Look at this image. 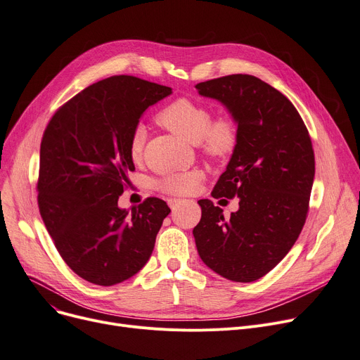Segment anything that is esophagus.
<instances>
[{
    "label": "esophagus",
    "mask_w": 360,
    "mask_h": 360,
    "mask_svg": "<svg viewBox=\"0 0 360 360\" xmlns=\"http://www.w3.org/2000/svg\"><path fill=\"white\" fill-rule=\"evenodd\" d=\"M182 202H184V200H179V198H170L169 200V205H170V209H172V212H175Z\"/></svg>",
    "instance_id": "obj_1"
}]
</instances>
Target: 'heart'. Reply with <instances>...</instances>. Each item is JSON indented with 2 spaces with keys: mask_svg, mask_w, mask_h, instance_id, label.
<instances>
[{
  "mask_svg": "<svg viewBox=\"0 0 360 360\" xmlns=\"http://www.w3.org/2000/svg\"><path fill=\"white\" fill-rule=\"evenodd\" d=\"M156 121L182 140L197 144L205 156L214 160L228 159L238 144V127L231 117L212 120L209 109L186 98L176 99L160 109ZM146 136L143 127L132 131L128 144V155L132 162L141 160ZM200 181L198 170H186L163 176L158 182V188L166 194L188 195L195 191Z\"/></svg>",
  "mask_w": 360,
  "mask_h": 360,
  "instance_id": "heart-1",
  "label": "heart"
}]
</instances>
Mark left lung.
<instances>
[{
    "mask_svg": "<svg viewBox=\"0 0 360 360\" xmlns=\"http://www.w3.org/2000/svg\"><path fill=\"white\" fill-rule=\"evenodd\" d=\"M201 96L221 102L238 125V144L212 195L239 198L224 219L212 200H200L193 233L207 267L250 283L286 257L304 228L315 175L309 132L292 102L250 74L198 83Z\"/></svg>",
    "mask_w": 360,
    "mask_h": 360,
    "instance_id": "obj_1",
    "label": "left lung"
}]
</instances>
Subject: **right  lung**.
Instances as JSON below:
<instances>
[{"label":"right lung","mask_w":360,"mask_h":360,"mask_svg":"<svg viewBox=\"0 0 360 360\" xmlns=\"http://www.w3.org/2000/svg\"><path fill=\"white\" fill-rule=\"evenodd\" d=\"M172 89L132 75L94 83L51 118L41 143L37 204L67 266L99 286L137 274L155 248L167 204L150 197L131 213L118 198L134 162L132 131Z\"/></svg>","instance_id":"add662e5"}]
</instances>
